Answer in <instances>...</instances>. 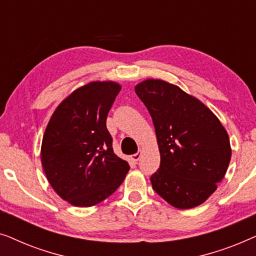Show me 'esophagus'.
<instances>
[{
  "label": "esophagus",
  "instance_id": "esophagus-1",
  "mask_svg": "<svg viewBox=\"0 0 256 256\" xmlns=\"http://www.w3.org/2000/svg\"><path fill=\"white\" fill-rule=\"evenodd\" d=\"M140 157H141V152H136L134 155H132V160H134V162H138L140 160Z\"/></svg>",
  "mask_w": 256,
  "mask_h": 256
}]
</instances>
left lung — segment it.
Wrapping results in <instances>:
<instances>
[{
    "label": "left lung",
    "instance_id": "left-lung-1",
    "mask_svg": "<svg viewBox=\"0 0 256 256\" xmlns=\"http://www.w3.org/2000/svg\"><path fill=\"white\" fill-rule=\"evenodd\" d=\"M155 126L160 169L154 191L174 208L200 205L216 190L230 160V138L218 118L196 98L163 80L135 87Z\"/></svg>",
    "mask_w": 256,
    "mask_h": 256
}]
</instances>
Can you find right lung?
Returning <instances> with one entry per match:
<instances>
[{"instance_id":"add662e5","label":"right lung","mask_w":256,"mask_h":256,"mask_svg":"<svg viewBox=\"0 0 256 256\" xmlns=\"http://www.w3.org/2000/svg\"><path fill=\"white\" fill-rule=\"evenodd\" d=\"M121 86L93 82L57 107L42 142V166L54 190L70 204L88 208L116 191L130 169L114 154L106 120Z\"/></svg>"}]
</instances>
